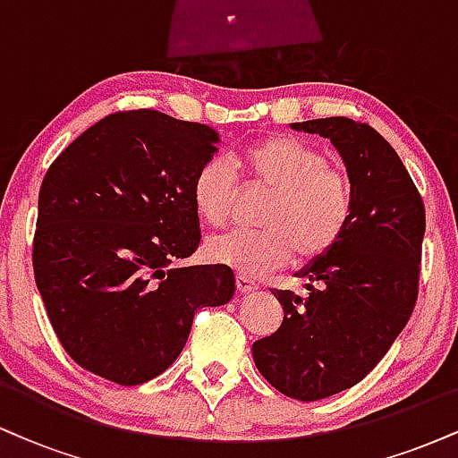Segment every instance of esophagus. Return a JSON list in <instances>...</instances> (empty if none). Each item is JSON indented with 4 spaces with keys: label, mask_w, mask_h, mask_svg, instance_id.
<instances>
[{
    "label": "esophagus",
    "mask_w": 458,
    "mask_h": 458,
    "mask_svg": "<svg viewBox=\"0 0 458 458\" xmlns=\"http://www.w3.org/2000/svg\"><path fill=\"white\" fill-rule=\"evenodd\" d=\"M236 288H239V293L247 295V293H254L256 288H259V284L251 280V277L243 276V273H239V276H236Z\"/></svg>",
    "instance_id": "esophagus-1"
}]
</instances>
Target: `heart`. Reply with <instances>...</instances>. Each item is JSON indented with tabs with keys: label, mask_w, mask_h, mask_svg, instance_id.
<instances>
[{
	"label": "heart",
	"mask_w": 458,
	"mask_h": 458,
	"mask_svg": "<svg viewBox=\"0 0 458 458\" xmlns=\"http://www.w3.org/2000/svg\"><path fill=\"white\" fill-rule=\"evenodd\" d=\"M233 165L247 185L269 189L271 198L260 215L262 230L211 236L204 243L208 260L243 276H262L291 256L297 262L317 260L343 239L353 213V189L317 146L291 135H267L236 150ZM236 193L239 182L228 163H202L191 182L193 211L204 224L222 225Z\"/></svg>",
	"instance_id": "obj_1"
}]
</instances>
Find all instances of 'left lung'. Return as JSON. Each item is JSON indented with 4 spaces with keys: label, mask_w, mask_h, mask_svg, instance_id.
<instances>
[{
    "label": "left lung",
    "mask_w": 458,
    "mask_h": 458,
    "mask_svg": "<svg viewBox=\"0 0 458 458\" xmlns=\"http://www.w3.org/2000/svg\"><path fill=\"white\" fill-rule=\"evenodd\" d=\"M291 127L331 140L353 189L343 239L297 273L308 295L271 291L284 320L251 346L277 392L310 403L360 383L407 325L427 217L401 157L372 127L344 115Z\"/></svg>",
    "instance_id": "left-lung-1"
}]
</instances>
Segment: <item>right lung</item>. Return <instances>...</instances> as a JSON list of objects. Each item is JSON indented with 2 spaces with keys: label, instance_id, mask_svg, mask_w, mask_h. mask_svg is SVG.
Returning <instances> with one entry per match:
<instances>
[{
  "label": "right lung",
  "instance_id": "obj_1",
  "mask_svg": "<svg viewBox=\"0 0 458 458\" xmlns=\"http://www.w3.org/2000/svg\"><path fill=\"white\" fill-rule=\"evenodd\" d=\"M219 135L155 109L109 114L51 163L34 277L62 346L118 386L167 370L199 308L228 303L225 265L172 267L199 245L191 182Z\"/></svg>",
  "mask_w": 458,
  "mask_h": 458
}]
</instances>
